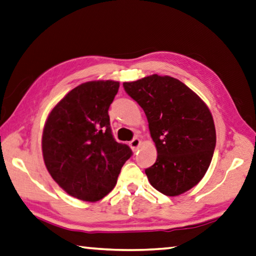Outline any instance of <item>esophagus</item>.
I'll list each match as a JSON object with an SVG mask.
<instances>
[{
    "label": "esophagus",
    "mask_w": 256,
    "mask_h": 256,
    "mask_svg": "<svg viewBox=\"0 0 256 256\" xmlns=\"http://www.w3.org/2000/svg\"><path fill=\"white\" fill-rule=\"evenodd\" d=\"M140 144H141V141H140V138H134L133 140L130 142V146H131V148L133 151H136L138 150V148L140 146Z\"/></svg>",
    "instance_id": "1"
}]
</instances>
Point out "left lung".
Returning <instances> with one entry per match:
<instances>
[{"label": "left lung", "instance_id": "obj_1", "mask_svg": "<svg viewBox=\"0 0 256 256\" xmlns=\"http://www.w3.org/2000/svg\"><path fill=\"white\" fill-rule=\"evenodd\" d=\"M143 108L156 143V164L146 169L153 188L166 196L192 189L205 176L216 146L215 124L200 97L170 76L123 82Z\"/></svg>", "mask_w": 256, "mask_h": 256}]
</instances>
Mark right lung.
<instances>
[{"label":"right lung","mask_w":256,"mask_h":256,"mask_svg":"<svg viewBox=\"0 0 256 256\" xmlns=\"http://www.w3.org/2000/svg\"><path fill=\"white\" fill-rule=\"evenodd\" d=\"M118 82H88L70 90L51 110L42 133L44 164L64 192L85 202L104 198L132 156L115 141L108 108Z\"/></svg>","instance_id":"add662e5"}]
</instances>
